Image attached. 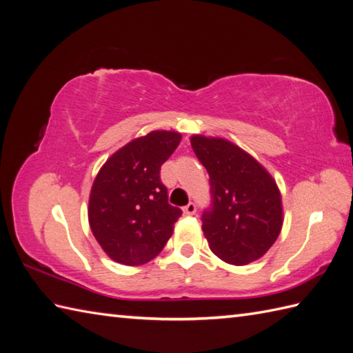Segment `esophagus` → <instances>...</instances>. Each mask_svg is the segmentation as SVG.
Segmentation results:
<instances>
[{"label": "esophagus", "instance_id": "esophagus-1", "mask_svg": "<svg viewBox=\"0 0 353 353\" xmlns=\"http://www.w3.org/2000/svg\"><path fill=\"white\" fill-rule=\"evenodd\" d=\"M183 212L186 214V215H194L197 212V206L194 205V203H188L186 205L185 208H183Z\"/></svg>", "mask_w": 353, "mask_h": 353}]
</instances>
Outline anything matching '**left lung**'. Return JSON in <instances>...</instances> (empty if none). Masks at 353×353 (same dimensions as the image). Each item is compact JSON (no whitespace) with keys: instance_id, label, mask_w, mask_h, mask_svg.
<instances>
[{"instance_id":"1","label":"left lung","mask_w":353,"mask_h":353,"mask_svg":"<svg viewBox=\"0 0 353 353\" xmlns=\"http://www.w3.org/2000/svg\"><path fill=\"white\" fill-rule=\"evenodd\" d=\"M191 145L209 174L211 206L201 215V229L211 250L232 265L264 256L283 223L273 177L228 139L194 134Z\"/></svg>"}]
</instances>
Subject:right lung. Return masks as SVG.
I'll return each mask as SVG.
<instances>
[{
	"instance_id": "right-lung-1",
	"label": "right lung",
	"mask_w": 353,
	"mask_h": 353,
	"mask_svg": "<svg viewBox=\"0 0 353 353\" xmlns=\"http://www.w3.org/2000/svg\"><path fill=\"white\" fill-rule=\"evenodd\" d=\"M182 137L154 130L112 154L89 196V226L108 256L124 265L152 261L172 235L182 209L168 203L161 167Z\"/></svg>"
}]
</instances>
